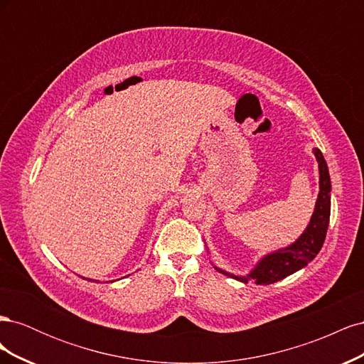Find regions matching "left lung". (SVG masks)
Wrapping results in <instances>:
<instances>
[{
  "label": "left lung",
  "instance_id": "obj_1",
  "mask_svg": "<svg viewBox=\"0 0 364 364\" xmlns=\"http://www.w3.org/2000/svg\"><path fill=\"white\" fill-rule=\"evenodd\" d=\"M314 155L318 162V174H321L318 185H321V191H318L314 213L305 232L291 246L269 253V255L264 257L247 277H235V274H230L215 267L220 273L228 274V277L235 278L237 281L245 284L253 279L259 285H269L287 278L289 274L305 267L308 262L316 258L318 250L323 246L326 229L329 225V213H331V194H329L331 193V179H329L328 165L325 162L322 151L314 149Z\"/></svg>",
  "mask_w": 364,
  "mask_h": 364
}]
</instances>
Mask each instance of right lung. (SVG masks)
<instances>
[{"label":"right lung","instance_id":"obj_1","mask_svg":"<svg viewBox=\"0 0 364 364\" xmlns=\"http://www.w3.org/2000/svg\"><path fill=\"white\" fill-rule=\"evenodd\" d=\"M90 281H91V279H90Z\"/></svg>","mask_w":364,"mask_h":364}]
</instances>
